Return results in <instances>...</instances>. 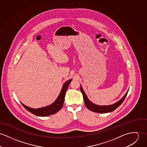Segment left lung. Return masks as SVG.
I'll return each mask as SVG.
<instances>
[{"label":"left lung","mask_w":147,"mask_h":147,"mask_svg":"<svg viewBox=\"0 0 147 147\" xmlns=\"http://www.w3.org/2000/svg\"><path fill=\"white\" fill-rule=\"evenodd\" d=\"M80 90L83 94V100H84V104H85V105L86 106V107L89 110H90L92 112H96V113H109V112H113L115 109H116L123 102L125 98L126 97L128 91H129V90H128L126 92V93L125 94V95L123 96V98L113 104L109 105H96V104L93 103L88 99L86 93L84 92L83 88L81 86L80 87Z\"/></svg>","instance_id":"obj_1"}]
</instances>
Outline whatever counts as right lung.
Instances as JSON below:
<instances>
[{
    "mask_svg": "<svg viewBox=\"0 0 147 147\" xmlns=\"http://www.w3.org/2000/svg\"><path fill=\"white\" fill-rule=\"evenodd\" d=\"M71 81L72 80L70 79L64 83L58 97L53 103H52L51 104H50L48 106L42 107L40 108L34 109L25 105L22 102L21 103L28 111L37 116L46 117V116H49L50 115L55 114L57 112H59L62 108L64 102L66 91Z\"/></svg>",
    "mask_w": 147,
    "mask_h": 147,
    "instance_id": "add662e5",
    "label": "right lung"
}]
</instances>
